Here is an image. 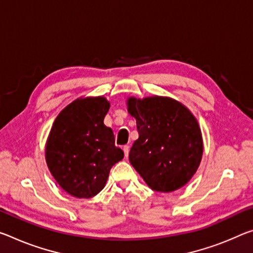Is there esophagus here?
I'll return each mask as SVG.
<instances>
[{
	"label": "esophagus",
	"mask_w": 253,
	"mask_h": 253,
	"mask_svg": "<svg viewBox=\"0 0 253 253\" xmlns=\"http://www.w3.org/2000/svg\"><path fill=\"white\" fill-rule=\"evenodd\" d=\"M123 150H124V153H125V156L126 158H128V154H129V146L128 145H125L123 147Z\"/></svg>",
	"instance_id": "esophagus-1"
}]
</instances>
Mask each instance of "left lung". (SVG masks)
<instances>
[{"label":"left lung","instance_id":"1","mask_svg":"<svg viewBox=\"0 0 253 253\" xmlns=\"http://www.w3.org/2000/svg\"><path fill=\"white\" fill-rule=\"evenodd\" d=\"M127 107L138 130L129 152L131 166L155 191L183 187L202 161L203 137L197 119L177 100L159 95L128 98Z\"/></svg>","mask_w":253,"mask_h":253}]
</instances>
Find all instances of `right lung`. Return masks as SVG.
I'll return each instance as SVG.
<instances>
[{"label":"right lung","instance_id":"obj_1","mask_svg":"<svg viewBox=\"0 0 253 253\" xmlns=\"http://www.w3.org/2000/svg\"><path fill=\"white\" fill-rule=\"evenodd\" d=\"M110 105L103 97L80 98L59 112L46 143L50 173L67 194L91 198L103 189L124 152L103 124Z\"/></svg>","mask_w":253,"mask_h":253}]
</instances>
